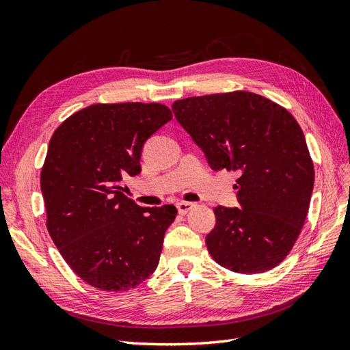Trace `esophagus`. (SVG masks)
<instances>
[{
  "label": "esophagus",
  "mask_w": 350,
  "mask_h": 350,
  "mask_svg": "<svg viewBox=\"0 0 350 350\" xmlns=\"http://www.w3.org/2000/svg\"><path fill=\"white\" fill-rule=\"evenodd\" d=\"M194 206L196 204L191 203V202H179V203H177V211H179V213L185 215V213H188Z\"/></svg>",
  "instance_id": "obj_1"
}]
</instances>
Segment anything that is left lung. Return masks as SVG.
Here are the masks:
<instances>
[{"label":"left lung","mask_w":350,"mask_h":350,"mask_svg":"<svg viewBox=\"0 0 350 350\" xmlns=\"http://www.w3.org/2000/svg\"><path fill=\"white\" fill-rule=\"evenodd\" d=\"M173 113L212 170L236 171L237 207H215L206 247L222 267L262 273L280 265L306 222L314 167L286 108L250 92L176 100Z\"/></svg>","instance_id":"8db88e82"}]
</instances>
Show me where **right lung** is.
Listing matches in <instances>:
<instances>
[{
	"label": "right lung",
	"instance_id": "right-lung-1",
	"mask_svg": "<svg viewBox=\"0 0 350 350\" xmlns=\"http://www.w3.org/2000/svg\"><path fill=\"white\" fill-rule=\"evenodd\" d=\"M173 118L162 103H96L58 126L40 173L46 227L81 280L105 292L137 287L159 263L173 204L141 207L122 182L143 146Z\"/></svg>",
	"mask_w": 350,
	"mask_h": 350
}]
</instances>
